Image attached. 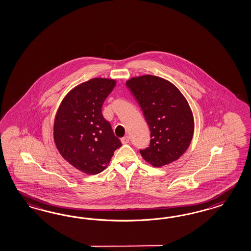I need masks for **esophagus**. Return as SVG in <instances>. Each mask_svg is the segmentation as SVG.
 <instances>
[{
	"instance_id": "34e87169",
	"label": "esophagus",
	"mask_w": 251,
	"mask_h": 251,
	"mask_svg": "<svg viewBox=\"0 0 251 251\" xmlns=\"http://www.w3.org/2000/svg\"><path fill=\"white\" fill-rule=\"evenodd\" d=\"M121 141H122V143L123 144V145H126V144H128V143L129 142V136L122 137V139H121Z\"/></svg>"
}]
</instances>
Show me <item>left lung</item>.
<instances>
[{
    "mask_svg": "<svg viewBox=\"0 0 251 251\" xmlns=\"http://www.w3.org/2000/svg\"><path fill=\"white\" fill-rule=\"evenodd\" d=\"M126 85L151 131L149 147L140 150L144 159L154 167L178 159L190 146L194 130L193 115L182 94L157 76L133 77Z\"/></svg>",
    "mask_w": 251,
    "mask_h": 251,
    "instance_id": "obj_1",
    "label": "left lung"
}]
</instances>
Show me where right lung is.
Instances as JSON below:
<instances>
[{"instance_id":"1","label":"right lung","mask_w":251,"mask_h":251,"mask_svg":"<svg viewBox=\"0 0 251 251\" xmlns=\"http://www.w3.org/2000/svg\"><path fill=\"white\" fill-rule=\"evenodd\" d=\"M116 81L94 78L77 85L63 99L54 122V141L61 156L89 175L102 172L122 146L102 106Z\"/></svg>"}]
</instances>
